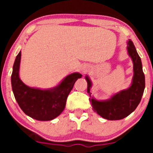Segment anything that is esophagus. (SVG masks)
Wrapping results in <instances>:
<instances>
[{"instance_id":"1","label":"esophagus","mask_w":153,"mask_h":153,"mask_svg":"<svg viewBox=\"0 0 153 153\" xmlns=\"http://www.w3.org/2000/svg\"><path fill=\"white\" fill-rule=\"evenodd\" d=\"M82 72H83V73H85V72H87V69L86 68H82Z\"/></svg>"}]
</instances>
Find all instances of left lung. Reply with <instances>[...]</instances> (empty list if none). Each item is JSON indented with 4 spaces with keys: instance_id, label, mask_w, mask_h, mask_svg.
<instances>
[{
    "instance_id": "8db88e82",
    "label": "left lung",
    "mask_w": 153,
    "mask_h": 153,
    "mask_svg": "<svg viewBox=\"0 0 153 153\" xmlns=\"http://www.w3.org/2000/svg\"><path fill=\"white\" fill-rule=\"evenodd\" d=\"M127 52L133 62L134 75L129 88L114 94L110 99L98 101L91 98L90 89L92 86L90 78L85 76L88 82L87 92L90 95V101L95 112L108 120H119L132 113L142 99L145 87V79L143 65L134 44L130 39L127 42Z\"/></svg>"
}]
</instances>
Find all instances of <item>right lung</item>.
Returning a JSON list of instances; mask_svg holds the SVG:
<instances>
[{"mask_svg": "<svg viewBox=\"0 0 153 153\" xmlns=\"http://www.w3.org/2000/svg\"><path fill=\"white\" fill-rule=\"evenodd\" d=\"M22 52L15 59L11 75L13 95L19 106L26 115L39 121H50L64 110L66 101L75 81L82 77L78 73L66 76L57 86L50 89L29 87L19 78Z\"/></svg>", "mask_w": 153, "mask_h": 153, "instance_id": "right-lung-1", "label": "right lung"}]
</instances>
